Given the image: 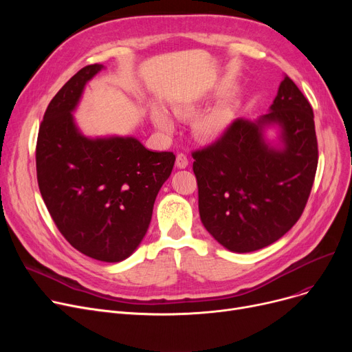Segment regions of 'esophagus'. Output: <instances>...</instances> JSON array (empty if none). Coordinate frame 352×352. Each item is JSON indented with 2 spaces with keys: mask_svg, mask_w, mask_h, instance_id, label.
Segmentation results:
<instances>
[{
  "mask_svg": "<svg viewBox=\"0 0 352 352\" xmlns=\"http://www.w3.org/2000/svg\"><path fill=\"white\" fill-rule=\"evenodd\" d=\"M175 165H177V168H179V170L187 168V166H188V158H187V155L178 154V155H177V160H175Z\"/></svg>",
  "mask_w": 352,
  "mask_h": 352,
  "instance_id": "obj_1",
  "label": "esophagus"
}]
</instances>
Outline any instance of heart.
Here are the masks:
<instances>
[{
  "label": "heart",
  "mask_w": 352,
  "mask_h": 352,
  "mask_svg": "<svg viewBox=\"0 0 352 352\" xmlns=\"http://www.w3.org/2000/svg\"><path fill=\"white\" fill-rule=\"evenodd\" d=\"M194 104H182L174 111L177 116H186L194 111ZM151 120L154 126L162 134H171L174 131V120L168 111L162 107H154L151 111ZM231 124V111L227 108H217L198 116L192 122V133L201 141H215L227 131Z\"/></svg>",
  "instance_id": "1"
}]
</instances>
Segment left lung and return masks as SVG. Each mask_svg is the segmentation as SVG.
<instances>
[{
  "label": "left lung",
  "mask_w": 352,
  "mask_h": 352,
  "mask_svg": "<svg viewBox=\"0 0 352 352\" xmlns=\"http://www.w3.org/2000/svg\"><path fill=\"white\" fill-rule=\"evenodd\" d=\"M192 157L202 226L232 252L261 250L292 228L308 201L318 165L312 108L284 76L267 114L235 120Z\"/></svg>",
  "instance_id": "obj_1"
}]
</instances>
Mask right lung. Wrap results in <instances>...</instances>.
Returning a JSON list of instances; mask_svg holds the SVG:
<instances>
[{"label": "right lung", "instance_id": "right-lung-1", "mask_svg": "<svg viewBox=\"0 0 352 352\" xmlns=\"http://www.w3.org/2000/svg\"><path fill=\"white\" fill-rule=\"evenodd\" d=\"M104 68L84 67L48 104L36 141V178L67 241L94 260L120 263L145 236L175 155L148 150L133 135L82 134L74 113Z\"/></svg>", "mask_w": 352, "mask_h": 352}]
</instances>
